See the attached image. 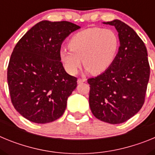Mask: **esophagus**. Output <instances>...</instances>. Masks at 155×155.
<instances>
[{"mask_svg": "<svg viewBox=\"0 0 155 155\" xmlns=\"http://www.w3.org/2000/svg\"><path fill=\"white\" fill-rule=\"evenodd\" d=\"M85 81H86L85 78H79L78 80V84H81V83L84 82Z\"/></svg>", "mask_w": 155, "mask_h": 155, "instance_id": "obj_1", "label": "esophagus"}]
</instances>
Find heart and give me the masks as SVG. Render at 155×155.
Instances as JSON below:
<instances>
[{"label":"heart","instance_id":"b5f03b06","mask_svg":"<svg viewBox=\"0 0 155 155\" xmlns=\"http://www.w3.org/2000/svg\"><path fill=\"white\" fill-rule=\"evenodd\" d=\"M70 48H61L60 58L71 74H77L82 60L86 70L100 74L112 65L120 47V39L111 28H90L74 34Z\"/></svg>","mask_w":155,"mask_h":155}]
</instances>
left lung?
<instances>
[{
	"mask_svg": "<svg viewBox=\"0 0 155 155\" xmlns=\"http://www.w3.org/2000/svg\"><path fill=\"white\" fill-rule=\"evenodd\" d=\"M115 26L120 46L104 73L87 79L91 113L101 121L124 123L138 113L145 101L150 77L147 48L136 31L120 20L104 22Z\"/></svg>",
	"mask_w": 155,
	"mask_h": 155,
	"instance_id": "1",
	"label": "left lung"
}]
</instances>
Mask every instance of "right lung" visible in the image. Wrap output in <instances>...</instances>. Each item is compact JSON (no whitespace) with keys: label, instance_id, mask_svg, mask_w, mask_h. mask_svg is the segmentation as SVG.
I'll return each mask as SVG.
<instances>
[{"label":"right lung","instance_id":"obj_1","mask_svg":"<svg viewBox=\"0 0 155 155\" xmlns=\"http://www.w3.org/2000/svg\"><path fill=\"white\" fill-rule=\"evenodd\" d=\"M78 28L69 21H42L14 48L7 73L9 93L15 109L29 121L47 124L64 114L78 79L65 71L60 50Z\"/></svg>","mask_w":155,"mask_h":155}]
</instances>
